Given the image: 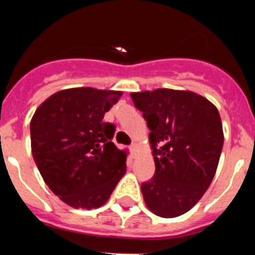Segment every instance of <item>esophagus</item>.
<instances>
[{
  "mask_svg": "<svg viewBox=\"0 0 255 255\" xmlns=\"http://www.w3.org/2000/svg\"><path fill=\"white\" fill-rule=\"evenodd\" d=\"M130 150H131V154L134 155L135 152H136V144H131V145H130Z\"/></svg>",
  "mask_w": 255,
  "mask_h": 255,
  "instance_id": "esophagus-1",
  "label": "esophagus"
}]
</instances>
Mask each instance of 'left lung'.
Here are the masks:
<instances>
[{
  "label": "left lung",
  "instance_id": "8db88e82",
  "mask_svg": "<svg viewBox=\"0 0 255 255\" xmlns=\"http://www.w3.org/2000/svg\"><path fill=\"white\" fill-rule=\"evenodd\" d=\"M149 128L154 176L140 186L144 202L163 218L191 209L211 185L224 145L216 106L190 91L131 93Z\"/></svg>",
  "mask_w": 255,
  "mask_h": 255
}]
</instances>
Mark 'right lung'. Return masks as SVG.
I'll use <instances>...</instances> for the list:
<instances>
[{"instance_id": "right-lung-1", "label": "right lung", "mask_w": 255, "mask_h": 255, "mask_svg": "<svg viewBox=\"0 0 255 255\" xmlns=\"http://www.w3.org/2000/svg\"><path fill=\"white\" fill-rule=\"evenodd\" d=\"M123 92L71 88L52 94L30 121L31 154L48 188L74 208H98L126 172L103 116Z\"/></svg>"}]
</instances>
